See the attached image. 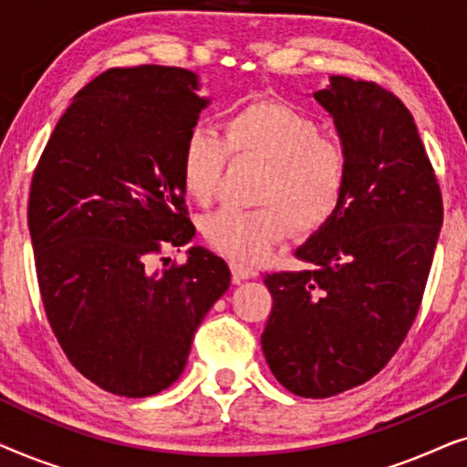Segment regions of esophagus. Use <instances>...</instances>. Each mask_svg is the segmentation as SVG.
<instances>
[{
    "instance_id": "1",
    "label": "esophagus",
    "mask_w": 467,
    "mask_h": 467,
    "mask_svg": "<svg viewBox=\"0 0 467 467\" xmlns=\"http://www.w3.org/2000/svg\"><path fill=\"white\" fill-rule=\"evenodd\" d=\"M232 274H234V283H242V280L257 276V270L251 265L242 264V261H232Z\"/></svg>"
}]
</instances>
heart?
Here are the masks:
<instances>
[{
    "instance_id": "1",
    "label": "heart",
    "mask_w": 467,
    "mask_h": 467,
    "mask_svg": "<svg viewBox=\"0 0 467 467\" xmlns=\"http://www.w3.org/2000/svg\"><path fill=\"white\" fill-rule=\"evenodd\" d=\"M265 163L257 208L208 214L202 234L216 251L240 261L264 259L289 235L312 234L337 213L348 187V152L308 114L283 101H253L223 123V138L206 127L189 131L181 157L182 189L206 206L219 191L227 157Z\"/></svg>"
}]
</instances>
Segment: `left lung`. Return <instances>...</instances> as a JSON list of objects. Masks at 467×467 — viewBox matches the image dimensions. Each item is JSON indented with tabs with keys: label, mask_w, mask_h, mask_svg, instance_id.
<instances>
[{
	"label": "left lung",
	"mask_w": 467,
	"mask_h": 467,
	"mask_svg": "<svg viewBox=\"0 0 467 467\" xmlns=\"http://www.w3.org/2000/svg\"><path fill=\"white\" fill-rule=\"evenodd\" d=\"M315 99L348 152L337 213L296 251L312 270L265 274L261 348L302 398H331L387 366L412 327L442 227V193L408 108L376 82L331 76Z\"/></svg>",
	"instance_id": "8db88e82"
}]
</instances>
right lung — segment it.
Instances as JSON below:
<instances>
[{
  "instance_id": "add662e5",
  "label": "right lung",
  "mask_w": 467,
  "mask_h": 467,
  "mask_svg": "<svg viewBox=\"0 0 467 467\" xmlns=\"http://www.w3.org/2000/svg\"><path fill=\"white\" fill-rule=\"evenodd\" d=\"M197 88L182 67L106 69L69 104L31 178L27 223L50 327L85 379L123 398L178 380L232 283L202 246L187 264L150 267L195 235L181 157L210 104Z\"/></svg>"
}]
</instances>
